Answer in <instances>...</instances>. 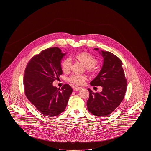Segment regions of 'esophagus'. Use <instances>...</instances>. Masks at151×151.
Returning a JSON list of instances; mask_svg holds the SVG:
<instances>
[{
	"instance_id": "esophagus-1",
	"label": "esophagus",
	"mask_w": 151,
	"mask_h": 151,
	"mask_svg": "<svg viewBox=\"0 0 151 151\" xmlns=\"http://www.w3.org/2000/svg\"><path fill=\"white\" fill-rule=\"evenodd\" d=\"M81 87H79V86H74V88H73V89H74V91H79L80 90H81Z\"/></svg>"
}]
</instances>
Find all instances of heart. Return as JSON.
<instances>
[{
  "label": "heart",
  "mask_w": 151,
  "mask_h": 151,
  "mask_svg": "<svg viewBox=\"0 0 151 151\" xmlns=\"http://www.w3.org/2000/svg\"><path fill=\"white\" fill-rule=\"evenodd\" d=\"M76 58L78 59L80 62L83 63L86 65V69L88 71H93V67L96 65L97 60L96 58L94 57L92 55L87 52H81L76 54L75 56ZM72 65L71 59L70 58H65L62 62V69L65 72H69L71 70ZM86 79V77L84 75H73L69 78V81L76 85L83 84Z\"/></svg>",
  "instance_id": "heart-1"
}]
</instances>
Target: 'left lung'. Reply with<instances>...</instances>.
<instances>
[{
    "label": "left lung",
    "mask_w": 151,
    "mask_h": 151,
    "mask_svg": "<svg viewBox=\"0 0 151 151\" xmlns=\"http://www.w3.org/2000/svg\"><path fill=\"white\" fill-rule=\"evenodd\" d=\"M94 50H98V48ZM104 63L98 75L91 82L92 86H101L102 91L94 93L89 91L88 110L93 115L103 117L111 114L121 103L127 89L121 60L109 51H101Z\"/></svg>",
    "instance_id": "8db88e82"
}]
</instances>
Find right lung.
<instances>
[{
	"label": "right lung",
	"instance_id": "obj_1",
	"mask_svg": "<svg viewBox=\"0 0 151 151\" xmlns=\"http://www.w3.org/2000/svg\"><path fill=\"white\" fill-rule=\"evenodd\" d=\"M65 55L57 47L41 51L29 60L24 76L25 94L37 110L45 116H55L63 112L72 88L65 84L52 86L62 74L61 60Z\"/></svg>",
	"mask_w": 151,
	"mask_h": 151
}]
</instances>
